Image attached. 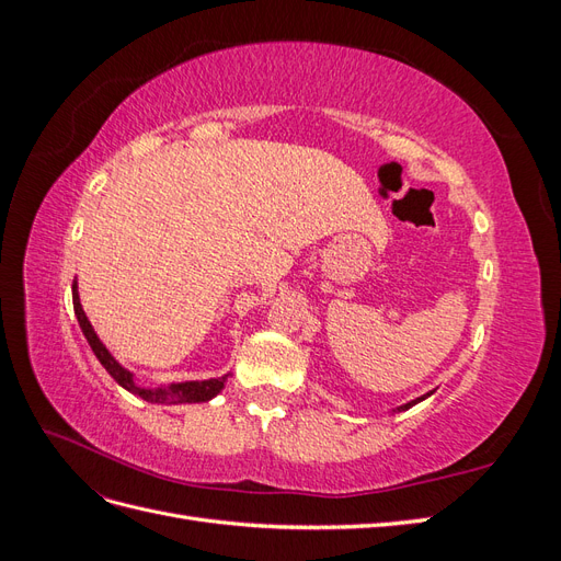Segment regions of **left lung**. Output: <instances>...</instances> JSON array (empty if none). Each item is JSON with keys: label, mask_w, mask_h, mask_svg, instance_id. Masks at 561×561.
Wrapping results in <instances>:
<instances>
[{"label": "left lung", "mask_w": 561, "mask_h": 561, "mask_svg": "<svg viewBox=\"0 0 561 561\" xmlns=\"http://www.w3.org/2000/svg\"><path fill=\"white\" fill-rule=\"evenodd\" d=\"M428 396H431V393H426V396H421V398H416V400H412V402H407V404L398 407V412H400V410H410V407H414V404H416V402H421V400H426Z\"/></svg>", "instance_id": "obj_1"}]
</instances>
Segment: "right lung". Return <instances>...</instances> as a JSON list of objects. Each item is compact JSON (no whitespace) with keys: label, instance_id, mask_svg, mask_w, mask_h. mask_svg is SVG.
<instances>
[{"label":"right lung","instance_id":"add662e5","mask_svg":"<svg viewBox=\"0 0 561 561\" xmlns=\"http://www.w3.org/2000/svg\"><path fill=\"white\" fill-rule=\"evenodd\" d=\"M72 304H75V313H77V320H79V328L83 332V336L89 339V344L95 353V358L103 363V367L110 371L112 379L124 386L126 390H130V393L140 396L142 400L147 402H206L210 398H215L219 390L225 388V381H227V375L225 377H217V379H208V381H184V383H171L165 388H140L135 386L133 381V375L128 369H124L122 365H118L112 353L105 348V344L100 342L95 330L91 328V322L87 318V313H83L81 309V301H79V293H77V280L72 283Z\"/></svg>","mask_w":561,"mask_h":561}]
</instances>
